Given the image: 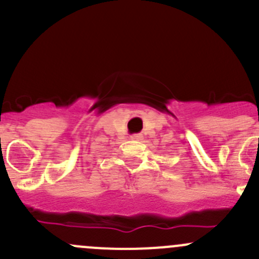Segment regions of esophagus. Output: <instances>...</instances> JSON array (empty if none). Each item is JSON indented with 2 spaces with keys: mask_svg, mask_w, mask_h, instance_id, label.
<instances>
[{
  "mask_svg": "<svg viewBox=\"0 0 259 259\" xmlns=\"http://www.w3.org/2000/svg\"><path fill=\"white\" fill-rule=\"evenodd\" d=\"M132 139H133V140H137V142H139V140L143 139V135H140V134L132 135Z\"/></svg>",
  "mask_w": 259,
  "mask_h": 259,
  "instance_id": "esophagus-1",
  "label": "esophagus"
}]
</instances>
